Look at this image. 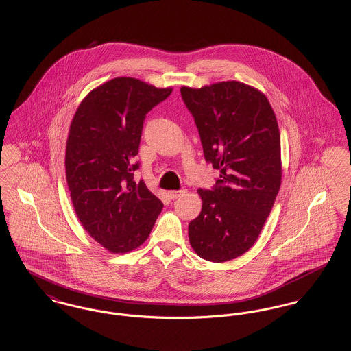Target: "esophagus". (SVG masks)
<instances>
[{"label": "esophagus", "instance_id": "esophagus-1", "mask_svg": "<svg viewBox=\"0 0 351 351\" xmlns=\"http://www.w3.org/2000/svg\"><path fill=\"white\" fill-rule=\"evenodd\" d=\"M184 193H186L184 189H180V190H171V191H169L167 195H169L171 199H176V198H180L181 195H184Z\"/></svg>", "mask_w": 351, "mask_h": 351}]
</instances>
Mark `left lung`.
Returning a JSON list of instances; mask_svg holds the SVG:
<instances>
[{"label": "left lung", "mask_w": 351, "mask_h": 351, "mask_svg": "<svg viewBox=\"0 0 351 351\" xmlns=\"http://www.w3.org/2000/svg\"><path fill=\"white\" fill-rule=\"evenodd\" d=\"M199 132L207 164L219 170L199 189L201 214L189 223L194 251L221 263L247 252L258 239L281 184L280 132L263 93L240 82L181 88Z\"/></svg>", "instance_id": "obj_1"}]
</instances>
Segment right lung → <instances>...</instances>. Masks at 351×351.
I'll list each match as a JSON object with an SVG mask.
<instances>
[{
	"label": "right lung",
	"instance_id": "obj_1",
	"mask_svg": "<svg viewBox=\"0 0 351 351\" xmlns=\"http://www.w3.org/2000/svg\"><path fill=\"white\" fill-rule=\"evenodd\" d=\"M171 88L114 77L88 93L75 113L67 147L66 178L84 230L112 254L141 245L164 204L143 180L136 161L144 120Z\"/></svg>",
	"mask_w": 351,
	"mask_h": 351
}]
</instances>
